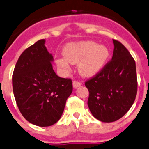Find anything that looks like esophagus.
I'll return each mask as SVG.
<instances>
[{
  "label": "esophagus",
  "mask_w": 149,
  "mask_h": 149,
  "mask_svg": "<svg viewBox=\"0 0 149 149\" xmlns=\"http://www.w3.org/2000/svg\"><path fill=\"white\" fill-rule=\"evenodd\" d=\"M81 85V83L79 82V81H74L72 82V86L74 89H77V88L79 87Z\"/></svg>",
  "instance_id": "esophagus-1"
}]
</instances>
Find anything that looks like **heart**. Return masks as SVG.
<instances>
[{
  "label": "heart",
  "mask_w": 149,
  "mask_h": 149,
  "mask_svg": "<svg viewBox=\"0 0 149 149\" xmlns=\"http://www.w3.org/2000/svg\"><path fill=\"white\" fill-rule=\"evenodd\" d=\"M65 58L56 60L57 68L63 71L70 70L69 62L77 65L81 76L89 77L99 73L106 65L109 52L106 46L94 41H81L70 43L64 48Z\"/></svg>",
  "instance_id": "1"
}]
</instances>
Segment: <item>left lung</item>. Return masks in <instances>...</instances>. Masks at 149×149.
<instances>
[{
  "mask_svg": "<svg viewBox=\"0 0 149 149\" xmlns=\"http://www.w3.org/2000/svg\"><path fill=\"white\" fill-rule=\"evenodd\" d=\"M111 60L97 75L85 82L89 92L91 113L103 122H113L125 115L137 93L136 63L128 49L113 40Z\"/></svg>",
  "mask_w": 149,
  "mask_h": 149,
  "instance_id": "left-lung-1",
  "label": "left lung"
}]
</instances>
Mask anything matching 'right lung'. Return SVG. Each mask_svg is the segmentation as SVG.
I'll return each instance as SVG.
<instances>
[{"label":"right lung","instance_id":"1","mask_svg":"<svg viewBox=\"0 0 149 149\" xmlns=\"http://www.w3.org/2000/svg\"><path fill=\"white\" fill-rule=\"evenodd\" d=\"M45 40L25 49L13 74L14 97L20 113L34 125L49 126L57 123L72 92L70 79L57 76L52 68L53 57Z\"/></svg>","mask_w":149,"mask_h":149}]
</instances>
